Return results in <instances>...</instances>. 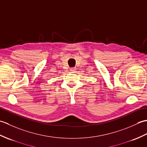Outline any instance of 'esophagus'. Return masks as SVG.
<instances>
[{"instance_id":"obj_1","label":"esophagus","mask_w":147,"mask_h":147,"mask_svg":"<svg viewBox=\"0 0 147 147\" xmlns=\"http://www.w3.org/2000/svg\"><path fill=\"white\" fill-rule=\"evenodd\" d=\"M76 71V68L75 67H71L70 69V71L72 72V73H74V72H75Z\"/></svg>"}]
</instances>
